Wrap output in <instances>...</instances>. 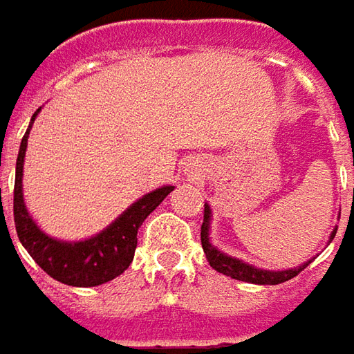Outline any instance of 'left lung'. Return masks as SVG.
<instances>
[{
  "mask_svg": "<svg viewBox=\"0 0 354 354\" xmlns=\"http://www.w3.org/2000/svg\"><path fill=\"white\" fill-rule=\"evenodd\" d=\"M211 207L205 205V218H203V226H201V244H203V250L207 254V260L209 264L225 274V276H230L232 279H240V281H248V283H258V286H276V283H283L288 279L295 278L304 268L311 264V260L306 262V264L297 266V268H292V270H279V272H274V270H262V268H256V266L248 264V262H242L234 256H228L223 250H218L214 244H211V238H209V230H211ZM335 234H337V228L331 232V238L329 242L333 240Z\"/></svg>",
  "mask_w": 354,
  "mask_h": 354,
  "instance_id": "1",
  "label": "left lung"
}]
</instances>
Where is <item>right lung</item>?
<instances>
[{"label": "right lung", "mask_w": 354, "mask_h": 354, "mask_svg": "<svg viewBox=\"0 0 354 354\" xmlns=\"http://www.w3.org/2000/svg\"><path fill=\"white\" fill-rule=\"evenodd\" d=\"M41 110V108H39ZM39 110L31 118V124L25 131L19 145L17 167H15V189H13V218L15 230L23 248L31 254L37 264L47 272L50 278L75 288H92L110 279L118 278L128 270L138 246V228L161 205L175 187L163 185L156 191L138 198L128 211H124L102 232L86 240L64 242L45 234L35 225L31 214L23 201V161L27 151V140ZM1 203V189H0Z\"/></svg>", "instance_id": "add662e5"}]
</instances>
